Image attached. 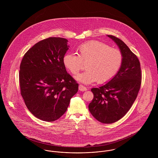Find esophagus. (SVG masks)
Listing matches in <instances>:
<instances>
[{"label": "esophagus", "instance_id": "esophagus-1", "mask_svg": "<svg viewBox=\"0 0 158 158\" xmlns=\"http://www.w3.org/2000/svg\"><path fill=\"white\" fill-rule=\"evenodd\" d=\"M79 90H81V91H86L87 90V88L85 86L80 85H79Z\"/></svg>", "mask_w": 158, "mask_h": 158}]
</instances>
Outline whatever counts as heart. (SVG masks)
<instances>
[{
    "instance_id": "b5f03b06",
    "label": "heart",
    "mask_w": 158,
    "mask_h": 158,
    "mask_svg": "<svg viewBox=\"0 0 158 158\" xmlns=\"http://www.w3.org/2000/svg\"><path fill=\"white\" fill-rule=\"evenodd\" d=\"M78 55L66 53L63 56L64 66L76 75L86 63V70L78 74L76 80L88 85L98 80L99 83H106L115 76L123 62L122 52L107 44L100 41H90L79 45Z\"/></svg>"
}]
</instances>
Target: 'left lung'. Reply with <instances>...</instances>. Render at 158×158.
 Wrapping results in <instances>:
<instances>
[{
    "mask_svg": "<svg viewBox=\"0 0 158 158\" xmlns=\"http://www.w3.org/2000/svg\"><path fill=\"white\" fill-rule=\"evenodd\" d=\"M119 47L123 62L115 76L105 85L92 88L94 98L89 105L91 114L103 123H113L122 118L135 102L141 85L140 62L121 40L108 35Z\"/></svg>",
    "mask_w": 158,
    "mask_h": 158,
    "instance_id": "obj_1",
    "label": "left lung"
}]
</instances>
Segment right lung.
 I'll list each match as a JSON object with an SVG mask.
<instances>
[{"label":"right lung","mask_w":158,"mask_h":158,"mask_svg":"<svg viewBox=\"0 0 158 158\" xmlns=\"http://www.w3.org/2000/svg\"><path fill=\"white\" fill-rule=\"evenodd\" d=\"M68 42L63 38L43 40L26 52L21 63V94L30 113L43 121L60 118L78 92V84L63 64Z\"/></svg>","instance_id":"right-lung-1"}]
</instances>
